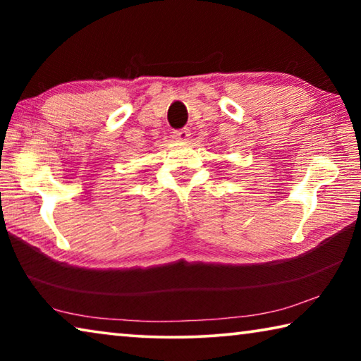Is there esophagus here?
<instances>
[{
  "label": "esophagus",
  "mask_w": 361,
  "mask_h": 361,
  "mask_svg": "<svg viewBox=\"0 0 361 361\" xmlns=\"http://www.w3.org/2000/svg\"><path fill=\"white\" fill-rule=\"evenodd\" d=\"M173 137L178 140V142H188L189 137H191V132H189V129H181L173 132Z\"/></svg>",
  "instance_id": "esophagus-1"
}]
</instances>
